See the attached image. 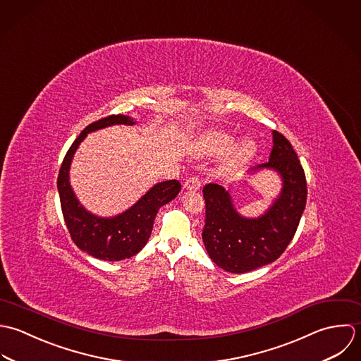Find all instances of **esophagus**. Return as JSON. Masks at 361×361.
Here are the masks:
<instances>
[{
	"instance_id": "obj_1",
	"label": "esophagus",
	"mask_w": 361,
	"mask_h": 361,
	"mask_svg": "<svg viewBox=\"0 0 361 361\" xmlns=\"http://www.w3.org/2000/svg\"><path fill=\"white\" fill-rule=\"evenodd\" d=\"M201 178L198 176H192L184 183V188L188 191H198L201 188Z\"/></svg>"
}]
</instances>
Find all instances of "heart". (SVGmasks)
Masks as SVG:
<instances>
[{
  "label": "heart",
  "instance_id": "heart-1",
  "mask_svg": "<svg viewBox=\"0 0 361 361\" xmlns=\"http://www.w3.org/2000/svg\"><path fill=\"white\" fill-rule=\"evenodd\" d=\"M233 140L234 137L231 133L212 128L205 131L197 138L194 147H195V152L200 154H219L228 149L233 144ZM255 152H257V142L251 138H243L241 141H238L230 148V152L227 154V161L230 164L244 163L248 159H251Z\"/></svg>",
  "mask_w": 361,
  "mask_h": 361
}]
</instances>
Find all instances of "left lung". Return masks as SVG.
<instances>
[{
	"label": "left lung",
	"instance_id": "left-lung-1",
	"mask_svg": "<svg viewBox=\"0 0 361 361\" xmlns=\"http://www.w3.org/2000/svg\"><path fill=\"white\" fill-rule=\"evenodd\" d=\"M269 161L252 170L272 169L282 177L281 195L259 217H243L234 208L227 190L207 184L205 227L202 240L211 259L231 274H245L276 261L288 248L307 202L302 166L288 140L274 131Z\"/></svg>",
	"mask_w": 361,
	"mask_h": 361
}]
</instances>
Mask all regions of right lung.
Masks as SVG:
<instances>
[{
    "label": "right lung",
    "instance_id": "1",
    "mask_svg": "<svg viewBox=\"0 0 361 361\" xmlns=\"http://www.w3.org/2000/svg\"><path fill=\"white\" fill-rule=\"evenodd\" d=\"M134 126V118L113 114L89 124L68 149L60 167L57 188L67 228L76 247L103 261H121L138 254L147 243L160 207L177 197L181 184L169 180L153 185L130 209L114 217H100L87 212L76 200L70 185V166L79 144L89 133L110 126Z\"/></svg>",
    "mask_w": 361,
    "mask_h": 361
}]
</instances>
